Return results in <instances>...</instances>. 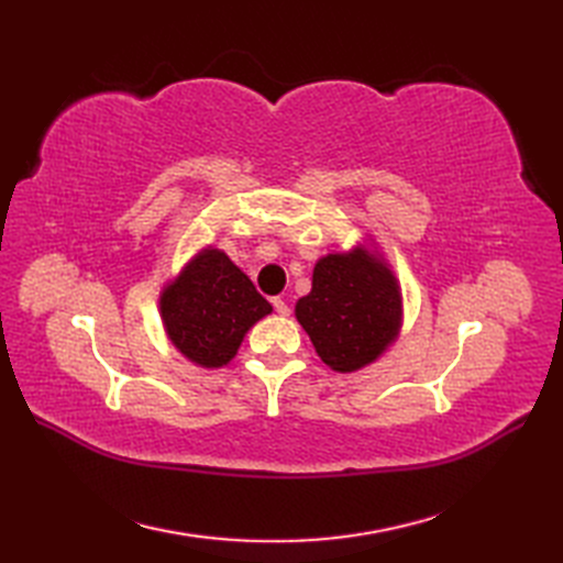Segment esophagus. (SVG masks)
<instances>
[{
  "label": "esophagus",
  "instance_id": "esophagus-1",
  "mask_svg": "<svg viewBox=\"0 0 563 563\" xmlns=\"http://www.w3.org/2000/svg\"><path fill=\"white\" fill-rule=\"evenodd\" d=\"M272 305H275V310H277V314H282V317H288V305L282 300V298H272Z\"/></svg>",
  "mask_w": 563,
  "mask_h": 563
}]
</instances>
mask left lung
<instances>
[{
  "label": "left lung",
  "mask_w": 563,
  "mask_h": 563,
  "mask_svg": "<svg viewBox=\"0 0 563 563\" xmlns=\"http://www.w3.org/2000/svg\"><path fill=\"white\" fill-rule=\"evenodd\" d=\"M401 286L373 236L314 263L312 291L296 302V319L321 362L354 373L397 343L404 323Z\"/></svg>",
  "instance_id": "obj_1"
}]
</instances>
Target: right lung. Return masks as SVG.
<instances>
[{
	"instance_id": "obj_1",
	"label": "right lung",
	"mask_w": 563,
	"mask_h": 563,
	"mask_svg": "<svg viewBox=\"0 0 563 563\" xmlns=\"http://www.w3.org/2000/svg\"><path fill=\"white\" fill-rule=\"evenodd\" d=\"M272 305L225 251L199 249L159 291L164 333L187 362L199 368L228 366L244 335Z\"/></svg>"
}]
</instances>
